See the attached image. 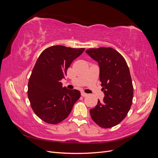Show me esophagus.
<instances>
[{"label":"esophagus","mask_w":158,"mask_h":158,"mask_svg":"<svg viewBox=\"0 0 158 158\" xmlns=\"http://www.w3.org/2000/svg\"><path fill=\"white\" fill-rule=\"evenodd\" d=\"M81 95H82V96H83V97H85V96H87V95H88V94L85 93L84 92H81Z\"/></svg>","instance_id":"1"}]
</instances>
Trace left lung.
Instances as JSON below:
<instances>
[{"label": "left lung", "instance_id": "left-lung-1", "mask_svg": "<svg viewBox=\"0 0 158 158\" xmlns=\"http://www.w3.org/2000/svg\"><path fill=\"white\" fill-rule=\"evenodd\" d=\"M98 62L99 79L105 97L90 109L92 120L104 128L117 125L126 117L133 99V85L128 66L124 57L111 47L85 51Z\"/></svg>", "mask_w": 158, "mask_h": 158}]
</instances>
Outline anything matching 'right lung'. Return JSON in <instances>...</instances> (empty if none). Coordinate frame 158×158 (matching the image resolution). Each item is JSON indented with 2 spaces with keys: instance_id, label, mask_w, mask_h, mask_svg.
Listing matches in <instances>:
<instances>
[{
  "instance_id": "1",
  "label": "right lung",
  "mask_w": 158,
  "mask_h": 158,
  "mask_svg": "<svg viewBox=\"0 0 158 158\" xmlns=\"http://www.w3.org/2000/svg\"><path fill=\"white\" fill-rule=\"evenodd\" d=\"M84 49L51 46L38 57L28 81L27 95L33 112L42 121L51 125L64 121L80 98V91L63 88L60 80Z\"/></svg>"
}]
</instances>
